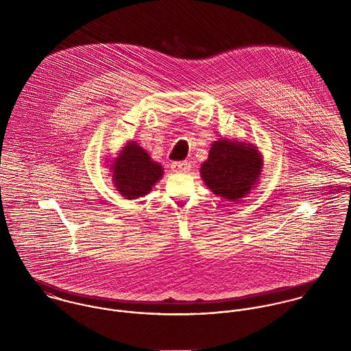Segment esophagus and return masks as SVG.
<instances>
[{
	"label": "esophagus",
	"mask_w": 351,
	"mask_h": 351,
	"mask_svg": "<svg viewBox=\"0 0 351 351\" xmlns=\"http://www.w3.org/2000/svg\"><path fill=\"white\" fill-rule=\"evenodd\" d=\"M191 163L188 160H181V162H174L171 165V169L173 171H177V173H188L191 170Z\"/></svg>",
	"instance_id": "1"
}]
</instances>
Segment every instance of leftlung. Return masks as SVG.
Returning <instances> with one entry per match:
<instances>
[{"label":"left lung","instance_id":"obj_1","mask_svg":"<svg viewBox=\"0 0 351 351\" xmlns=\"http://www.w3.org/2000/svg\"><path fill=\"white\" fill-rule=\"evenodd\" d=\"M262 166V155L254 145L220 139L213 142L201 165V178L213 195L239 201L256 185Z\"/></svg>","mask_w":351,"mask_h":351}]
</instances>
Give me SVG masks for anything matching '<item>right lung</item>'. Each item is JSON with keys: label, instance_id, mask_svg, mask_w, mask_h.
Masks as SVG:
<instances>
[{"label": "right lung", "instance_id": "obj_1", "mask_svg": "<svg viewBox=\"0 0 351 351\" xmlns=\"http://www.w3.org/2000/svg\"><path fill=\"white\" fill-rule=\"evenodd\" d=\"M116 191L125 199L146 196L162 178L163 167L136 142H128L110 165Z\"/></svg>", "mask_w": 351, "mask_h": 351}]
</instances>
